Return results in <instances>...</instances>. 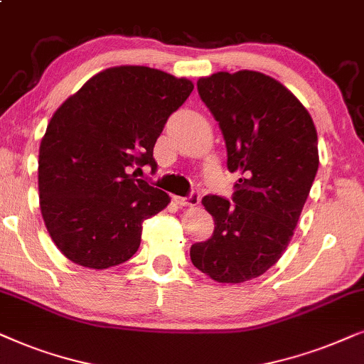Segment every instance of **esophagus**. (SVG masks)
<instances>
[{"mask_svg": "<svg viewBox=\"0 0 364 364\" xmlns=\"http://www.w3.org/2000/svg\"><path fill=\"white\" fill-rule=\"evenodd\" d=\"M174 201H176L179 206H196L198 203H200V195H198V193H191L188 198L174 196Z\"/></svg>", "mask_w": 364, "mask_h": 364, "instance_id": "esophagus-1", "label": "esophagus"}]
</instances>
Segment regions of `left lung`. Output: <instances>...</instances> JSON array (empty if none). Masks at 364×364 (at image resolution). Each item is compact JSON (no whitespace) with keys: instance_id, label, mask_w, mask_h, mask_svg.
<instances>
[{"instance_id":"obj_1","label":"left lung","mask_w":364,"mask_h":364,"mask_svg":"<svg viewBox=\"0 0 364 364\" xmlns=\"http://www.w3.org/2000/svg\"><path fill=\"white\" fill-rule=\"evenodd\" d=\"M198 93L221 128L228 169L241 178L235 205L201 200L215 231L190 256L218 283H245L268 271L293 238L318 171L316 128L301 101L264 73H213L198 80Z\"/></svg>"}]
</instances>
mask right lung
<instances>
[{"label": "right lung", "instance_id": "1", "mask_svg": "<svg viewBox=\"0 0 364 364\" xmlns=\"http://www.w3.org/2000/svg\"><path fill=\"white\" fill-rule=\"evenodd\" d=\"M193 85L148 66L100 71L51 116L38 156V193L53 243L73 263L106 269L128 261L143 221L171 198L136 178L156 168L153 148Z\"/></svg>", "mask_w": 364, "mask_h": 364}]
</instances>
